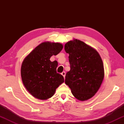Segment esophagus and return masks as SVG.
<instances>
[{
    "instance_id": "obj_1",
    "label": "esophagus",
    "mask_w": 124,
    "mask_h": 124,
    "mask_svg": "<svg viewBox=\"0 0 124 124\" xmlns=\"http://www.w3.org/2000/svg\"><path fill=\"white\" fill-rule=\"evenodd\" d=\"M61 74H62V75L64 77V78L65 77V71H63L62 73H61Z\"/></svg>"
}]
</instances>
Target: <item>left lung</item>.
<instances>
[{
  "label": "left lung",
  "instance_id": "1",
  "mask_svg": "<svg viewBox=\"0 0 124 124\" xmlns=\"http://www.w3.org/2000/svg\"><path fill=\"white\" fill-rule=\"evenodd\" d=\"M69 54L70 71L65 75V83L75 98L88 100L100 88L104 77L102 60L97 51L83 41L75 39L65 43Z\"/></svg>",
  "mask_w": 124,
  "mask_h": 124
}]
</instances>
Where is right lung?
I'll return each mask as SVG.
<instances>
[{
    "instance_id": "1",
    "label": "right lung",
    "mask_w": 124,
    "mask_h": 124,
    "mask_svg": "<svg viewBox=\"0 0 124 124\" xmlns=\"http://www.w3.org/2000/svg\"><path fill=\"white\" fill-rule=\"evenodd\" d=\"M60 43L43 42L28 55L23 62L21 76L24 86L36 98L46 100L54 95L64 82L63 76L57 73L58 63L50 58L62 50Z\"/></svg>"
}]
</instances>
